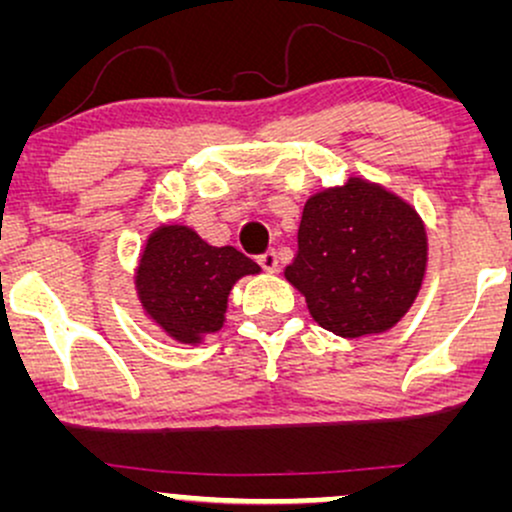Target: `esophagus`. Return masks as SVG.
Wrapping results in <instances>:
<instances>
[{"label":"esophagus","mask_w":512,"mask_h":512,"mask_svg":"<svg viewBox=\"0 0 512 512\" xmlns=\"http://www.w3.org/2000/svg\"><path fill=\"white\" fill-rule=\"evenodd\" d=\"M260 267L264 269V272H276V269H279V255H276L274 250H267L264 252V255H260Z\"/></svg>","instance_id":"1"}]
</instances>
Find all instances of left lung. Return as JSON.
I'll return each instance as SVG.
<instances>
[{
  "mask_svg": "<svg viewBox=\"0 0 512 512\" xmlns=\"http://www.w3.org/2000/svg\"><path fill=\"white\" fill-rule=\"evenodd\" d=\"M428 267L424 219L407 199L366 178L308 197L286 281L337 337L383 334L419 296Z\"/></svg>",
  "mask_w": 512,
  "mask_h": 512,
  "instance_id": "obj_1",
  "label": "left lung"
}]
</instances>
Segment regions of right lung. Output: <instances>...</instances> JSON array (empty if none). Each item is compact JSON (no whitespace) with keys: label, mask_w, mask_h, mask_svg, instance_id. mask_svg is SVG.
Wrapping results in <instances>:
<instances>
[{"label":"right lung","mask_w":512,"mask_h":512,"mask_svg":"<svg viewBox=\"0 0 512 512\" xmlns=\"http://www.w3.org/2000/svg\"><path fill=\"white\" fill-rule=\"evenodd\" d=\"M260 272V264L233 245L214 248L190 226L161 223L139 252L134 291L158 330L197 346L223 327L236 281Z\"/></svg>","instance_id":"1"}]
</instances>
